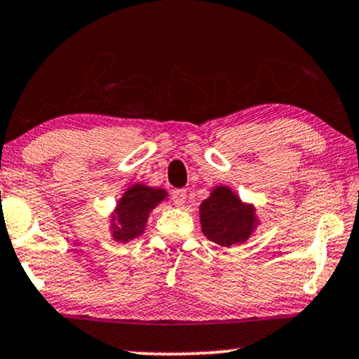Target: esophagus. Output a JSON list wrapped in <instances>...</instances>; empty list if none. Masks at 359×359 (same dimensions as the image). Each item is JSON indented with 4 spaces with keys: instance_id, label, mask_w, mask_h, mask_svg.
Returning <instances> with one entry per match:
<instances>
[{
    "instance_id": "esophagus-1",
    "label": "esophagus",
    "mask_w": 359,
    "mask_h": 359,
    "mask_svg": "<svg viewBox=\"0 0 359 359\" xmlns=\"http://www.w3.org/2000/svg\"><path fill=\"white\" fill-rule=\"evenodd\" d=\"M185 198H187V191H185V189H175V191L172 192V201H174V204L177 207H182L185 204Z\"/></svg>"
}]
</instances>
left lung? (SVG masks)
Instances as JSON below:
<instances>
[{
	"label": "left lung",
	"mask_w": 359,
	"mask_h": 359,
	"mask_svg": "<svg viewBox=\"0 0 359 359\" xmlns=\"http://www.w3.org/2000/svg\"><path fill=\"white\" fill-rule=\"evenodd\" d=\"M198 210L204 236L222 248L245 243L259 226L256 207L241 201L227 185L214 187Z\"/></svg>",
	"instance_id": "1"
}]
</instances>
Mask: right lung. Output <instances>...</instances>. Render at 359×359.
<instances>
[{
    "label": "right lung",
    "instance_id": "obj_1",
    "mask_svg": "<svg viewBox=\"0 0 359 359\" xmlns=\"http://www.w3.org/2000/svg\"><path fill=\"white\" fill-rule=\"evenodd\" d=\"M165 198V189L149 187L145 184L130 185L110 215L111 237L116 243H128L144 234L150 212Z\"/></svg>",
    "mask_w": 359,
    "mask_h": 359
}]
</instances>
